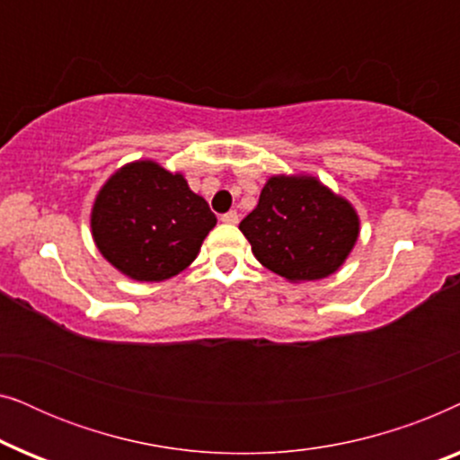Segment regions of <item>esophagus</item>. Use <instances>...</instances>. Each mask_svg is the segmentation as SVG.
Returning <instances> with one entry per match:
<instances>
[{
  "instance_id": "1",
  "label": "esophagus",
  "mask_w": 460,
  "mask_h": 460,
  "mask_svg": "<svg viewBox=\"0 0 460 460\" xmlns=\"http://www.w3.org/2000/svg\"><path fill=\"white\" fill-rule=\"evenodd\" d=\"M222 222H224V224H230V226H236V224H238V213H236V211L224 213Z\"/></svg>"
}]
</instances>
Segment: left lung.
<instances>
[{"mask_svg": "<svg viewBox=\"0 0 460 460\" xmlns=\"http://www.w3.org/2000/svg\"><path fill=\"white\" fill-rule=\"evenodd\" d=\"M241 232L263 268L288 282L320 280L343 266L360 234V217L314 175H272Z\"/></svg>", "mask_w": 460, "mask_h": 460, "instance_id": "left-lung-1", "label": "left lung"}]
</instances>
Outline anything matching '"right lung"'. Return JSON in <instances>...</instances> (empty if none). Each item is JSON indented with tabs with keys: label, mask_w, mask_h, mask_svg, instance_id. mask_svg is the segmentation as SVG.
Instances as JSON below:
<instances>
[{
	"label": "right lung",
	"mask_w": 460,
	"mask_h": 460,
	"mask_svg": "<svg viewBox=\"0 0 460 460\" xmlns=\"http://www.w3.org/2000/svg\"><path fill=\"white\" fill-rule=\"evenodd\" d=\"M216 224L184 175L150 159L117 169L98 190L90 216L104 260L140 282H161L186 270Z\"/></svg>",
	"instance_id": "1"
}]
</instances>
